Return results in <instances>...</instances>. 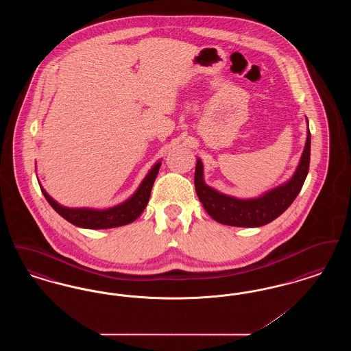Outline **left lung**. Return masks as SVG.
Masks as SVG:
<instances>
[{
	"mask_svg": "<svg viewBox=\"0 0 351 351\" xmlns=\"http://www.w3.org/2000/svg\"><path fill=\"white\" fill-rule=\"evenodd\" d=\"M311 160V132L308 130L305 149L301 155L300 165L293 178L258 199L238 200L208 186L202 180V163L197 160L195 171L196 193L206 213L219 223L241 228L263 226L279 217L298 197L309 171Z\"/></svg>",
	"mask_w": 351,
	"mask_h": 351,
	"instance_id": "8db88e82",
	"label": "left lung"
}]
</instances>
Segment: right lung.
<instances>
[{
    "label": "right lung",
    "mask_w": 351,
    "mask_h": 351,
    "mask_svg": "<svg viewBox=\"0 0 351 351\" xmlns=\"http://www.w3.org/2000/svg\"><path fill=\"white\" fill-rule=\"evenodd\" d=\"M159 168H160V163H156L154 167L151 168L149 175L145 178L138 191L129 200L106 210L66 208L59 205L56 201L52 200L43 188L40 189L46 200L49 201L51 206L56 210V213H59L62 217L67 219L68 222L80 228H86V229H110V228L128 225L142 215L150 199L151 189L156 179V175L159 172Z\"/></svg>",
    "instance_id": "obj_1"
}]
</instances>
